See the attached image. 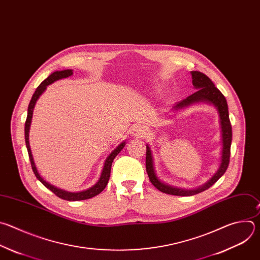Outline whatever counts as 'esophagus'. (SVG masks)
<instances>
[{"instance_id": "esophagus-1", "label": "esophagus", "mask_w": 260, "mask_h": 260, "mask_svg": "<svg viewBox=\"0 0 260 260\" xmlns=\"http://www.w3.org/2000/svg\"><path fill=\"white\" fill-rule=\"evenodd\" d=\"M146 128L142 124H135L131 128V134L133 136H144L146 134Z\"/></svg>"}]
</instances>
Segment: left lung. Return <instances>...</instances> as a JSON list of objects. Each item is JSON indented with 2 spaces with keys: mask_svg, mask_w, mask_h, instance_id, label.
Masks as SVG:
<instances>
[{
  "mask_svg": "<svg viewBox=\"0 0 260 260\" xmlns=\"http://www.w3.org/2000/svg\"><path fill=\"white\" fill-rule=\"evenodd\" d=\"M191 79H192V85L197 89V91L186 97L185 99L177 102L176 105L172 108L173 111L182 110L188 106L193 105V103L198 102H208L213 105L218 114H219V122H220V128H221V141H222V151H221V161L219 168L217 172L212 176L210 180L207 181L202 186L194 188V189H184L179 187H174L171 185H168L164 182H162L157 174H155L154 167H153V157L150 150V147L148 144H146V158H145V167L146 172L149 177L150 182L153 184L155 188H158L160 191L173 194V196H182V197H188L193 196L199 192H202L206 189L211 187L226 171L230 163V157H231V143H232V125L230 122L229 117V108L228 102L223 94L215 87L213 82L207 77L205 74L197 71L190 72Z\"/></svg>",
  "mask_w": 260,
  "mask_h": 260,
  "instance_id": "obj_1",
  "label": "left lung"
}]
</instances>
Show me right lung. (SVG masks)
I'll return each instance as SVG.
<instances>
[{
  "label": "right lung",
  "instance_id": "1",
  "mask_svg": "<svg viewBox=\"0 0 260 260\" xmlns=\"http://www.w3.org/2000/svg\"><path fill=\"white\" fill-rule=\"evenodd\" d=\"M73 75V71L72 70H66V71H57V72H54L52 73L47 79H45L40 85L39 87L37 88V90L35 91L30 101H29V105H28V109H27V118H26V121H25V126H24V137H25V144H26V148H27V152H28V157H29V161H30V164H31V168H32V171L36 175V177L47 187L49 188L52 192H54L57 197H59L60 199H63V200H67V201H81V200H87V199H90V198H93L95 196H97L98 193H100L103 189L106 188L108 182H109V179H110V176H111V169H112V164H113V161L114 159L117 157L118 153L124 148L126 142L123 141L122 143H120L111 153L109 157L107 158L106 162H105V166H103V169H102V172H101V175L98 179V181L90 188L86 189V190H83V191H79V192H71V191H67V190H63V189H60L54 185L50 184L49 182H47L46 180H44L42 178V176L40 175V173L38 172L37 170V167L35 165V162H34V158H32V153H31V150H30V146H29V141H28V136H29V127H30V123H31V118H32V113H34V108H35V105L37 100L39 99V97L43 94V92L46 90L47 86L54 83L55 81L57 80H60V79H64V78H68V77H71Z\"/></svg>",
  "mask_w": 260,
  "mask_h": 260
}]
</instances>
